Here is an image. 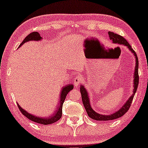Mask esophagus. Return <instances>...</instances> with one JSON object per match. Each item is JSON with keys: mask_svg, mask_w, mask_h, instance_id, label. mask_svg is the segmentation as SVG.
<instances>
[{"mask_svg": "<svg viewBox=\"0 0 148 148\" xmlns=\"http://www.w3.org/2000/svg\"><path fill=\"white\" fill-rule=\"evenodd\" d=\"M82 81V78L80 75H77L74 78V82H73V84L75 86H77L79 84H80Z\"/></svg>", "mask_w": 148, "mask_h": 148, "instance_id": "1", "label": "esophagus"}]
</instances>
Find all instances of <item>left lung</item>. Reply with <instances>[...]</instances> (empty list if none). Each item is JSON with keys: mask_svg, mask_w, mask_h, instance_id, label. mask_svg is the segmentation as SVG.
I'll return each instance as SVG.
<instances>
[{"mask_svg": "<svg viewBox=\"0 0 148 148\" xmlns=\"http://www.w3.org/2000/svg\"><path fill=\"white\" fill-rule=\"evenodd\" d=\"M108 34L109 36V39L112 40V42L114 43H119V44H122V45H124L127 46L128 49H130V51L133 52L136 58V65H135V79H134V90H133V95L131 96L129 98V99L126 101L125 105H124L122 107V108L119 109L118 112L115 113V114H113L112 115H109V116H104V115H101L100 114H98L95 112V111L93 110V109L90 106V103L89 98H88V95L87 91L86 90L84 86H81L80 87V92H81L82 95V102H83L84 106L85 107L86 112L88 115V116L90 118L95 120H99V121H108V120H115V119L119 118L120 117H122L123 115L126 114V112H128V109H129L130 105H131L132 101H133L134 96H135V94L137 91L138 84H139V73H138V69H139V60H138V58L137 56V54H136L135 51H134V49L132 48L131 46L129 43H128V41L124 39L122 36L119 35L118 34L114 33V32H108Z\"/></svg>", "mask_w": 148, "mask_h": 148, "instance_id": "8db88e82", "label": "left lung"}]
</instances>
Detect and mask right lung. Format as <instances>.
<instances>
[{
    "instance_id": "right-lung-1",
    "label": "right lung",
    "mask_w": 148,
    "mask_h": 148,
    "mask_svg": "<svg viewBox=\"0 0 148 148\" xmlns=\"http://www.w3.org/2000/svg\"><path fill=\"white\" fill-rule=\"evenodd\" d=\"M42 38L40 36L39 32H32L31 33H30L28 35L26 36V38L24 39V41H22V43L19 45V47H21L23 44H24L25 42H27L29 41H39V40H41ZM73 88V84H69V85L64 86V88H62V92L60 93V105L58 107V109L56 110L54 114H53V116L47 117V118H41V117H38L36 116H34V115L30 114L29 113L25 111L24 109L21 108L20 105L18 104V108L20 109L21 113L26 117V118L29 119L31 121H33L34 122H36L38 124H43V125H47V124H53L54 122H57L58 120H59L62 117V105L63 103H64V101L65 99H66V95H68V93L69 92L70 90Z\"/></svg>"
}]
</instances>
